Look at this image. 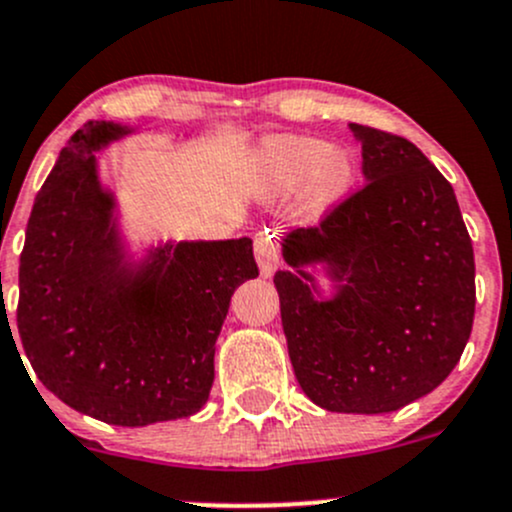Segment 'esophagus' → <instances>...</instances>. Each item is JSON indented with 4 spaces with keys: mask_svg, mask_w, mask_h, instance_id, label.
Segmentation results:
<instances>
[{
    "mask_svg": "<svg viewBox=\"0 0 512 512\" xmlns=\"http://www.w3.org/2000/svg\"><path fill=\"white\" fill-rule=\"evenodd\" d=\"M255 257L265 277H270L277 270V265H280V240H277L275 232L265 230L255 237Z\"/></svg>",
    "mask_w": 512,
    "mask_h": 512,
    "instance_id": "esophagus-1",
    "label": "esophagus"
}]
</instances>
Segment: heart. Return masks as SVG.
<instances>
[{
  "mask_svg": "<svg viewBox=\"0 0 512 512\" xmlns=\"http://www.w3.org/2000/svg\"><path fill=\"white\" fill-rule=\"evenodd\" d=\"M252 183L262 198L280 200L302 190L309 215H324L342 203L356 183V160L347 148H329L319 138H267L252 156Z\"/></svg>",
  "mask_w": 512,
  "mask_h": 512,
  "instance_id": "b5f03b06",
  "label": "heart"
}]
</instances>
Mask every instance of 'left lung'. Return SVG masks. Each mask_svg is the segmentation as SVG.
<instances>
[{
	"label": "left lung",
	"instance_id": "1",
	"mask_svg": "<svg viewBox=\"0 0 512 512\" xmlns=\"http://www.w3.org/2000/svg\"><path fill=\"white\" fill-rule=\"evenodd\" d=\"M366 185L282 240L275 275L294 376L337 414H391L431 394L466 349L473 245L451 183L411 141L349 123ZM333 282L324 293L316 267Z\"/></svg>",
	"mask_w": 512,
	"mask_h": 512
}]
</instances>
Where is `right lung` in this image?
I'll return each instance as SVG.
<instances>
[{"mask_svg":"<svg viewBox=\"0 0 512 512\" xmlns=\"http://www.w3.org/2000/svg\"><path fill=\"white\" fill-rule=\"evenodd\" d=\"M136 128L89 121L41 185L19 257L17 327L41 384L113 426L198 414L230 297L257 277L250 237L131 252L98 153Z\"/></svg>","mask_w":512,"mask_h":512,"instance_id":"1","label":"right lung"}]
</instances>
